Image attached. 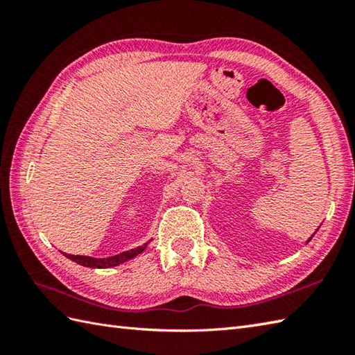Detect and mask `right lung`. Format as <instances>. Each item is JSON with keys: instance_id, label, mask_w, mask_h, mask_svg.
Wrapping results in <instances>:
<instances>
[{"instance_id": "add662e5", "label": "right lung", "mask_w": 355, "mask_h": 355, "mask_svg": "<svg viewBox=\"0 0 355 355\" xmlns=\"http://www.w3.org/2000/svg\"><path fill=\"white\" fill-rule=\"evenodd\" d=\"M149 243L143 244L137 248H132V250H128V252H122L119 254L114 256H110V258H92V256H82V254H67L64 253L67 258L74 261L79 266H84V267H89V268H108V267H116L119 263L126 262L128 259L134 258V256H137L139 253H141L145 248L148 247Z\"/></svg>"}]
</instances>
